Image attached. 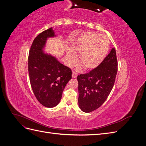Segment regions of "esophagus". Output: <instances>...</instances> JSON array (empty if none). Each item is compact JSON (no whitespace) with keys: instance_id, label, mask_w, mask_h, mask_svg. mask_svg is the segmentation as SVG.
<instances>
[{"instance_id":"34e87169","label":"esophagus","mask_w":146,"mask_h":146,"mask_svg":"<svg viewBox=\"0 0 146 146\" xmlns=\"http://www.w3.org/2000/svg\"><path fill=\"white\" fill-rule=\"evenodd\" d=\"M77 73L76 71H73L72 74V78H76L77 76Z\"/></svg>"}]
</instances>
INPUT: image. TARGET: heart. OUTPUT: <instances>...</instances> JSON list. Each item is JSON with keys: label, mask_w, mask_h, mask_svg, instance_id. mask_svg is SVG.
<instances>
[{"label": "heart", "mask_w": 146, "mask_h": 146, "mask_svg": "<svg viewBox=\"0 0 146 146\" xmlns=\"http://www.w3.org/2000/svg\"><path fill=\"white\" fill-rule=\"evenodd\" d=\"M110 41L104 35L88 32L82 35L72 47V50L66 53V63L72 66L77 63L79 54L80 62L86 70H90L98 67L102 62L109 49Z\"/></svg>", "instance_id": "b5f03b06"}]
</instances>
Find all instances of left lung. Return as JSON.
Listing matches in <instances>:
<instances>
[{"label":"left lung","instance_id":"1","mask_svg":"<svg viewBox=\"0 0 146 146\" xmlns=\"http://www.w3.org/2000/svg\"><path fill=\"white\" fill-rule=\"evenodd\" d=\"M117 72L116 53L113 48L98 67L77 76L78 105L83 111H93L104 103L113 89Z\"/></svg>","mask_w":146,"mask_h":146}]
</instances>
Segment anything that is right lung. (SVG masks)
Listing matches in <instances>:
<instances>
[{
	"label": "right lung",
	"instance_id": "add662e5",
	"mask_svg": "<svg viewBox=\"0 0 146 146\" xmlns=\"http://www.w3.org/2000/svg\"><path fill=\"white\" fill-rule=\"evenodd\" d=\"M54 36L52 27L39 33L33 40L29 54L31 86L39 102L48 108L59 104L66 84L72 78L71 69L55 56L43 52L47 38Z\"/></svg>",
	"mask_w": 146,
	"mask_h": 146
}]
</instances>
